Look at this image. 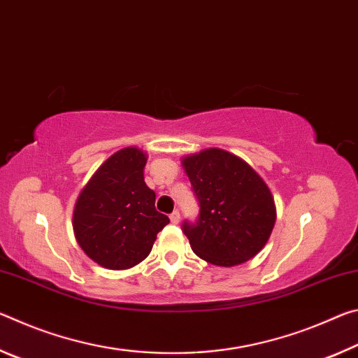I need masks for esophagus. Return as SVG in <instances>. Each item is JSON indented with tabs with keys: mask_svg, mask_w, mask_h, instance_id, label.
I'll return each mask as SVG.
<instances>
[{
	"mask_svg": "<svg viewBox=\"0 0 358 358\" xmlns=\"http://www.w3.org/2000/svg\"><path fill=\"white\" fill-rule=\"evenodd\" d=\"M169 220L173 222V224H179V220H180V214H179V210H174V213L169 215Z\"/></svg>",
	"mask_w": 358,
	"mask_h": 358,
	"instance_id": "34e87169",
	"label": "esophagus"
}]
</instances>
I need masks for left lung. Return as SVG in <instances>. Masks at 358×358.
I'll use <instances>...</instances> for the list:
<instances>
[{"mask_svg": "<svg viewBox=\"0 0 358 358\" xmlns=\"http://www.w3.org/2000/svg\"><path fill=\"white\" fill-rule=\"evenodd\" d=\"M200 203L196 222H184L192 250L217 266L250 260L265 248L276 222L271 192L243 158L204 149L182 158Z\"/></svg>", "mask_w": 358, "mask_h": 358, "instance_id": "obj_1", "label": "left lung"}]
</instances>
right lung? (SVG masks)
I'll return each instance as SVG.
<instances>
[{
	"mask_svg": "<svg viewBox=\"0 0 358 358\" xmlns=\"http://www.w3.org/2000/svg\"><path fill=\"white\" fill-rule=\"evenodd\" d=\"M148 155L125 148L110 155L82 189L73 213L76 241L108 269H128L150 254L169 219L155 209V192L144 182Z\"/></svg>",
	"mask_w": 358,
	"mask_h": 358,
	"instance_id": "right-lung-1",
	"label": "right lung"
}]
</instances>
